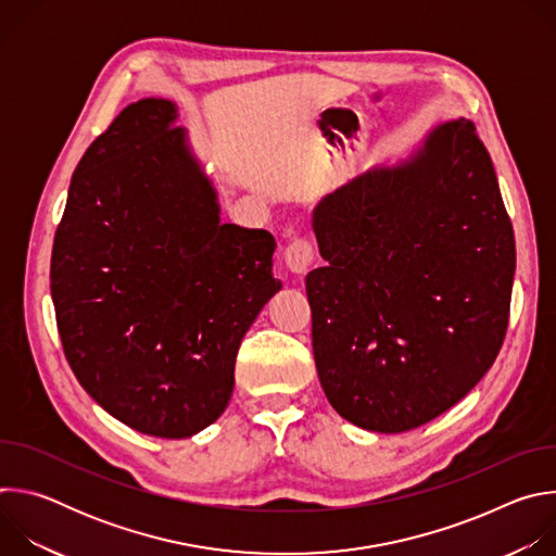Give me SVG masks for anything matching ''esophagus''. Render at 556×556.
<instances>
[{"label": "esophagus", "mask_w": 556, "mask_h": 556, "mask_svg": "<svg viewBox=\"0 0 556 556\" xmlns=\"http://www.w3.org/2000/svg\"><path fill=\"white\" fill-rule=\"evenodd\" d=\"M283 260H286V266L301 275V273H307V268L312 266L314 262V247L312 242L307 240V237H294V240L286 247V253H283Z\"/></svg>", "instance_id": "esophagus-1"}]
</instances>
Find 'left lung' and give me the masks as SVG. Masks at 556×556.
<instances>
[{
  "label": "left lung",
  "mask_w": 556,
  "mask_h": 556,
  "mask_svg": "<svg viewBox=\"0 0 556 556\" xmlns=\"http://www.w3.org/2000/svg\"><path fill=\"white\" fill-rule=\"evenodd\" d=\"M328 266L305 277L312 350L330 405L403 433L495 363L510 316L515 232L491 155L466 118L412 163L371 169L314 211Z\"/></svg>",
  "instance_id": "1"
}]
</instances>
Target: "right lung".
<instances>
[{
	"instance_id": "obj_1",
	"label": "right lung",
	"mask_w": 556,
	"mask_h": 556,
	"mask_svg": "<svg viewBox=\"0 0 556 556\" xmlns=\"http://www.w3.org/2000/svg\"><path fill=\"white\" fill-rule=\"evenodd\" d=\"M174 118V103L142 99L88 147L50 262L76 380L116 420L155 438H189L222 416L237 350L281 288L275 237L219 224L215 191Z\"/></svg>"
}]
</instances>
